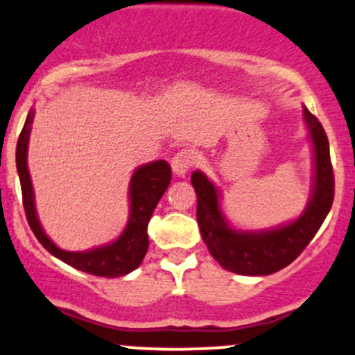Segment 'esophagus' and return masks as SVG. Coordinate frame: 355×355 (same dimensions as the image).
Listing matches in <instances>:
<instances>
[{"instance_id": "obj_1", "label": "esophagus", "mask_w": 355, "mask_h": 355, "mask_svg": "<svg viewBox=\"0 0 355 355\" xmlns=\"http://www.w3.org/2000/svg\"><path fill=\"white\" fill-rule=\"evenodd\" d=\"M198 162H200V155H198L196 150H193V148H182V150H179L174 155L173 161H171V166H173V171L176 176L184 178L188 174V171L193 166H196Z\"/></svg>"}]
</instances>
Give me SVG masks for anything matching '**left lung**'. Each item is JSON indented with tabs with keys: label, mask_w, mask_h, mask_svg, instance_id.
<instances>
[{
	"label": "left lung",
	"mask_w": 355,
	"mask_h": 355,
	"mask_svg": "<svg viewBox=\"0 0 355 355\" xmlns=\"http://www.w3.org/2000/svg\"><path fill=\"white\" fill-rule=\"evenodd\" d=\"M303 116L313 146V189L308 207L293 222L268 230H235L223 216L218 188L200 171L191 174L201 237L213 259L230 272L268 276L286 268L303 252L329 215L335 193L329 139L306 106Z\"/></svg>",
	"instance_id": "left-lung-1"
}]
</instances>
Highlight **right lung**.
<instances>
[{
	"label": "right lung",
	"mask_w": 355,
	"mask_h": 355,
	"mask_svg": "<svg viewBox=\"0 0 355 355\" xmlns=\"http://www.w3.org/2000/svg\"><path fill=\"white\" fill-rule=\"evenodd\" d=\"M35 112H30L26 116L24 130L18 137L17 144V171L21 184V196H24V208L30 228L45 249L57 259L83 272L103 277H118L132 272L142 264L148 249L147 225L152 213L157 207L159 200L166 193L169 186L171 166L166 161H154L137 167L132 174L128 196H130V216L127 227L120 234L115 242L108 245L96 247V249L85 250V252H69L59 249L51 239L45 235L44 228L39 222L35 211V198H33V186L30 179L28 164H26V152H28L30 132Z\"/></svg>",
	"instance_id": "1"
}]
</instances>
